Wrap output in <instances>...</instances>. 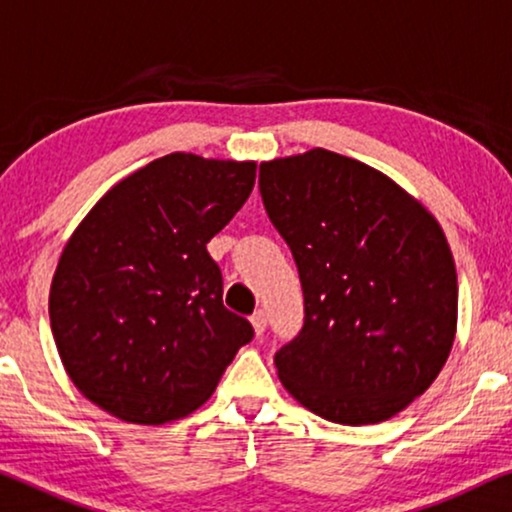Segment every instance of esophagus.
<instances>
[{
    "instance_id": "34e87169",
    "label": "esophagus",
    "mask_w": 512,
    "mask_h": 512,
    "mask_svg": "<svg viewBox=\"0 0 512 512\" xmlns=\"http://www.w3.org/2000/svg\"><path fill=\"white\" fill-rule=\"evenodd\" d=\"M250 323H252V330H255L257 337L264 335V330H267V313H264L262 309L255 311V313H252Z\"/></svg>"
}]
</instances>
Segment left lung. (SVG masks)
I'll list each match as a JSON object with an SVG mask.
<instances>
[{
	"instance_id": "obj_1",
	"label": "left lung",
	"mask_w": 512,
	"mask_h": 512,
	"mask_svg": "<svg viewBox=\"0 0 512 512\" xmlns=\"http://www.w3.org/2000/svg\"><path fill=\"white\" fill-rule=\"evenodd\" d=\"M260 192L304 292L302 332L274 358L285 391L335 424L395 417L454 346L445 231L381 170L323 147L260 163Z\"/></svg>"
}]
</instances>
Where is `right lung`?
<instances>
[{"mask_svg": "<svg viewBox=\"0 0 512 512\" xmlns=\"http://www.w3.org/2000/svg\"><path fill=\"white\" fill-rule=\"evenodd\" d=\"M257 163L175 152L119 180L67 238L49 316L67 377L128 424L206 403L252 339L222 304L206 245L255 187Z\"/></svg>", "mask_w": 512, "mask_h": 512, "instance_id": "right-lung-1", "label": "right lung"}]
</instances>
